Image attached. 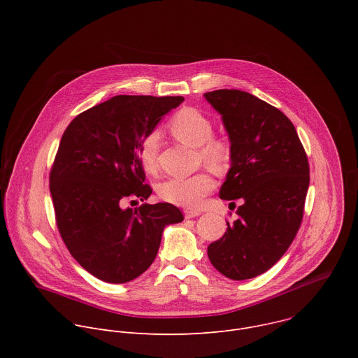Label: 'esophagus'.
Instances as JSON below:
<instances>
[{"label": "esophagus", "instance_id": "esophagus-1", "mask_svg": "<svg viewBox=\"0 0 358 358\" xmlns=\"http://www.w3.org/2000/svg\"><path fill=\"white\" fill-rule=\"evenodd\" d=\"M184 215H185V218L187 220H191V218H195V217H199L201 215V213L199 211H192V210H187L185 213H184Z\"/></svg>", "mask_w": 358, "mask_h": 358}]
</instances>
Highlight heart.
Returning a JSON list of instances; mask_svg holds the SVG:
<instances>
[{
  "label": "heart",
  "mask_w": 358,
  "mask_h": 358,
  "mask_svg": "<svg viewBox=\"0 0 358 358\" xmlns=\"http://www.w3.org/2000/svg\"><path fill=\"white\" fill-rule=\"evenodd\" d=\"M170 130L176 138L191 147H199L201 156L208 164L221 166L227 162L229 150L221 140L211 138L214 127L211 120L199 110L185 108L170 120ZM159 131H150L138 145V157L147 173L157 170ZM215 188L214 177L202 171L189 177L169 178L159 185V195L166 202L182 208H196L202 199Z\"/></svg>",
  "instance_id": "b5f03b06"
}]
</instances>
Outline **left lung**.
<instances>
[{
	"instance_id": "8db88e82",
	"label": "left lung",
	"mask_w": 358,
	"mask_h": 358,
	"mask_svg": "<svg viewBox=\"0 0 358 358\" xmlns=\"http://www.w3.org/2000/svg\"><path fill=\"white\" fill-rule=\"evenodd\" d=\"M231 141V169L220 196L242 199L238 220L208 246L214 268L234 280L271 269L293 242L310 170L293 123L276 108L238 89L203 93ZM235 203V202H231Z\"/></svg>"
}]
</instances>
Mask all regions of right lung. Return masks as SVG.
<instances>
[{
    "mask_svg": "<svg viewBox=\"0 0 358 358\" xmlns=\"http://www.w3.org/2000/svg\"><path fill=\"white\" fill-rule=\"evenodd\" d=\"M182 101V96H113L78 115L61 138L49 176L57 225L72 257L100 280L140 276L156 259L164 228L184 220L169 202L122 207L130 198L150 196L138 145Z\"/></svg>",
    "mask_w": 358,
    "mask_h": 358,
    "instance_id": "right-lung-1",
    "label": "right lung"
}]
</instances>
